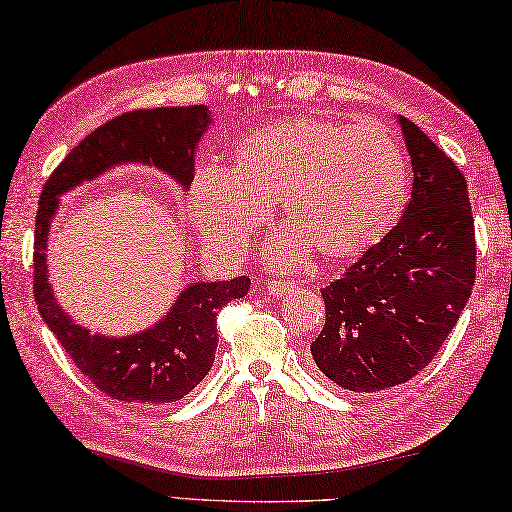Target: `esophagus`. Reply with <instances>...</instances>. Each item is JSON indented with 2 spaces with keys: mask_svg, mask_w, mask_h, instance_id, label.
Returning <instances> with one entry per match:
<instances>
[{
  "mask_svg": "<svg viewBox=\"0 0 512 512\" xmlns=\"http://www.w3.org/2000/svg\"><path fill=\"white\" fill-rule=\"evenodd\" d=\"M265 285H267V290H270L272 297H283V294L292 288V283H288V281H267Z\"/></svg>",
  "mask_w": 512,
  "mask_h": 512,
  "instance_id": "obj_1",
  "label": "esophagus"
}]
</instances>
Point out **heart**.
I'll use <instances>...</instances> for the list:
<instances>
[{"mask_svg":"<svg viewBox=\"0 0 512 512\" xmlns=\"http://www.w3.org/2000/svg\"><path fill=\"white\" fill-rule=\"evenodd\" d=\"M407 195V157L389 130L306 114L251 132L227 170H197L188 209L204 245L224 261L245 254L267 209L281 204L285 233L270 263L299 265L317 254L344 265L387 236Z\"/></svg>","mask_w":512,"mask_h":512,"instance_id":"b5f03b06","label":"heart"}]
</instances>
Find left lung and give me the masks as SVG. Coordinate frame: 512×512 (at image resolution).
Segmentation results:
<instances>
[{
  "mask_svg": "<svg viewBox=\"0 0 512 512\" xmlns=\"http://www.w3.org/2000/svg\"><path fill=\"white\" fill-rule=\"evenodd\" d=\"M414 184L402 220L342 279L321 290L326 324L310 353L328 380L375 393L414 378L441 351L477 274V242L459 166L398 116Z\"/></svg>",
  "mask_w": 512,
  "mask_h": 512,
  "instance_id": "1",
  "label": "left lung"
}]
</instances>
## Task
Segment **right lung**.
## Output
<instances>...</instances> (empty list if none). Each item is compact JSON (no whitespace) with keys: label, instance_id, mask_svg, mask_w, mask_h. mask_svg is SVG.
<instances>
[{"label":"right lung","instance_id":"obj_1","mask_svg":"<svg viewBox=\"0 0 512 512\" xmlns=\"http://www.w3.org/2000/svg\"><path fill=\"white\" fill-rule=\"evenodd\" d=\"M209 123L206 105L125 112L87 134L42 188L35 215L33 297L44 324L71 362L112 400L166 405L193 391L215 360L220 308L245 297L251 281L236 276L231 281L191 283L164 319L141 333L92 335L60 308L49 283L47 245L58 197L119 164L155 166L188 188L195 173V148Z\"/></svg>","mask_w":512,"mask_h":512}]
</instances>
